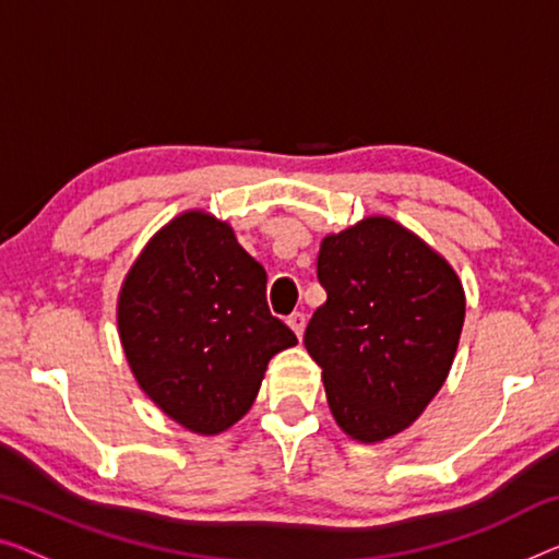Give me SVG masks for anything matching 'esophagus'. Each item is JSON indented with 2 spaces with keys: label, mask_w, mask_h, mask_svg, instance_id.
<instances>
[{
  "label": "esophagus",
  "mask_w": 559,
  "mask_h": 559,
  "mask_svg": "<svg viewBox=\"0 0 559 559\" xmlns=\"http://www.w3.org/2000/svg\"><path fill=\"white\" fill-rule=\"evenodd\" d=\"M286 323H288L290 329H294L296 336L301 338V336H304V329H306V313H301V311H294V313H290L288 319H286Z\"/></svg>",
  "instance_id": "esophagus-1"
}]
</instances>
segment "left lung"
Returning a JSON list of instances; mask_svg holds the SVG:
<instances>
[{"label": "left lung", "instance_id": "left-lung-1", "mask_svg": "<svg viewBox=\"0 0 559 559\" xmlns=\"http://www.w3.org/2000/svg\"><path fill=\"white\" fill-rule=\"evenodd\" d=\"M316 276L326 304L304 344L323 369L338 427L394 437L444 384L464 323V290L444 258L389 218L323 238Z\"/></svg>", "mask_w": 559, "mask_h": 559}]
</instances>
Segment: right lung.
I'll return each mask as SVG.
<instances>
[{
	"mask_svg": "<svg viewBox=\"0 0 559 559\" xmlns=\"http://www.w3.org/2000/svg\"><path fill=\"white\" fill-rule=\"evenodd\" d=\"M118 323L138 384L198 435L236 424L271 356L296 344L269 311L263 265L228 223L198 211L150 240L124 278Z\"/></svg>",
	"mask_w": 559,
	"mask_h": 559,
	"instance_id": "1",
	"label": "right lung"
}]
</instances>
